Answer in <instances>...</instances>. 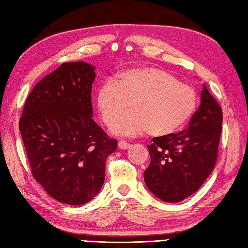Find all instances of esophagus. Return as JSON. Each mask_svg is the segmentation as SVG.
Segmentation results:
<instances>
[{
  "instance_id": "esophagus-1",
  "label": "esophagus",
  "mask_w": 248,
  "mask_h": 248,
  "mask_svg": "<svg viewBox=\"0 0 248 248\" xmlns=\"http://www.w3.org/2000/svg\"><path fill=\"white\" fill-rule=\"evenodd\" d=\"M118 144H119L120 149H124V150H126V149H128L130 147V143H128L127 141H125V140H120Z\"/></svg>"
}]
</instances>
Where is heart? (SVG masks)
I'll use <instances>...</instances> for the list:
<instances>
[{
    "instance_id": "1",
    "label": "heart",
    "mask_w": 248,
    "mask_h": 248,
    "mask_svg": "<svg viewBox=\"0 0 248 248\" xmlns=\"http://www.w3.org/2000/svg\"><path fill=\"white\" fill-rule=\"evenodd\" d=\"M129 102L133 111L119 120ZM96 102L106 125L118 122L113 128L116 133L134 136L149 130L151 136L168 137L184 128L192 118L198 95L192 87L165 70L139 67L102 82Z\"/></svg>"
}]
</instances>
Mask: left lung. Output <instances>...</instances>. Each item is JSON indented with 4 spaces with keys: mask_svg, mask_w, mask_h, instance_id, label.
Instances as JSON below:
<instances>
[{
    "mask_svg": "<svg viewBox=\"0 0 248 248\" xmlns=\"http://www.w3.org/2000/svg\"><path fill=\"white\" fill-rule=\"evenodd\" d=\"M221 126V107L204 85L200 108L188 128L153 138L148 146L151 162L143 171L148 189L168 203L180 202L197 192L216 164Z\"/></svg>",
    "mask_w": 248,
    "mask_h": 248,
    "instance_id": "8db88e82",
    "label": "left lung"
}]
</instances>
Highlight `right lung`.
<instances>
[{
	"label": "right lung",
	"instance_id": "obj_1",
	"mask_svg": "<svg viewBox=\"0 0 248 248\" xmlns=\"http://www.w3.org/2000/svg\"><path fill=\"white\" fill-rule=\"evenodd\" d=\"M95 77L90 63H62L33 87L19 120L32 175L64 204L82 205L96 197L107 157L118 144L92 119Z\"/></svg>",
	"mask_w": 248,
	"mask_h": 248
}]
</instances>
